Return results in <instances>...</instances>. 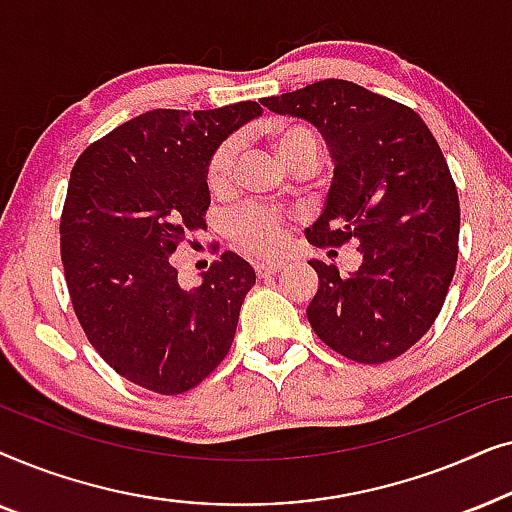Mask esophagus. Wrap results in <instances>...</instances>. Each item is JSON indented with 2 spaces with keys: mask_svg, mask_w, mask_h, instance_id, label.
I'll use <instances>...</instances> for the list:
<instances>
[{
  "mask_svg": "<svg viewBox=\"0 0 512 512\" xmlns=\"http://www.w3.org/2000/svg\"><path fill=\"white\" fill-rule=\"evenodd\" d=\"M254 268H256L258 277H270V275H277L279 270H284L286 263L284 261H261V263H256Z\"/></svg>",
  "mask_w": 512,
  "mask_h": 512,
  "instance_id": "esophagus-1",
  "label": "esophagus"
}]
</instances>
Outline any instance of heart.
<instances>
[{"label": "heart", "instance_id": "1", "mask_svg": "<svg viewBox=\"0 0 512 512\" xmlns=\"http://www.w3.org/2000/svg\"><path fill=\"white\" fill-rule=\"evenodd\" d=\"M272 146L279 160L289 167L319 158V142L314 132L298 123H277L270 130ZM237 151V139H226L216 146L207 165V186L212 193H226L233 186ZM226 230L233 242L251 256H270L284 242V216L277 209L265 205H242L228 214Z\"/></svg>", "mask_w": 512, "mask_h": 512}]
</instances>
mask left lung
<instances>
[{
  "mask_svg": "<svg viewBox=\"0 0 512 512\" xmlns=\"http://www.w3.org/2000/svg\"><path fill=\"white\" fill-rule=\"evenodd\" d=\"M263 107L312 123L333 160L324 209L305 230L314 247L359 244L363 261L340 277L310 261L319 289L314 333L359 363L401 356L436 321L459 254V195L443 151L410 107L324 79L265 97Z\"/></svg>",
  "mask_w": 512,
  "mask_h": 512,
  "instance_id": "left-lung-1",
  "label": "left lung"
}]
</instances>
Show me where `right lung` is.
I'll list each match as a JSON object with an SVG mask.
<instances>
[{
  "label": "right lung",
  "mask_w": 512,
  "mask_h": 512,
  "mask_svg": "<svg viewBox=\"0 0 512 512\" xmlns=\"http://www.w3.org/2000/svg\"><path fill=\"white\" fill-rule=\"evenodd\" d=\"M256 102L153 109L90 144L69 177L60 254L76 317L97 354L156 394L200 384L233 345L256 272L233 251L184 289L172 254L207 228V165L261 116Z\"/></svg>",
  "instance_id": "add662e5"
}]
</instances>
